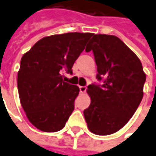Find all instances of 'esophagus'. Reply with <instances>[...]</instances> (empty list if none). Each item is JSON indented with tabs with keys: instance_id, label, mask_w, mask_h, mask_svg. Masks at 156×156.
I'll return each mask as SVG.
<instances>
[{
	"instance_id": "obj_1",
	"label": "esophagus",
	"mask_w": 156,
	"mask_h": 156,
	"mask_svg": "<svg viewBox=\"0 0 156 156\" xmlns=\"http://www.w3.org/2000/svg\"><path fill=\"white\" fill-rule=\"evenodd\" d=\"M79 91L80 93H85L87 91V87H82V86H79Z\"/></svg>"
}]
</instances>
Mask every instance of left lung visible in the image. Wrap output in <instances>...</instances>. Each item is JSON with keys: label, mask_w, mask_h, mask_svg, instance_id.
Wrapping results in <instances>:
<instances>
[{"label": "left lung", "mask_w": 156, "mask_h": 156, "mask_svg": "<svg viewBox=\"0 0 156 156\" xmlns=\"http://www.w3.org/2000/svg\"><path fill=\"white\" fill-rule=\"evenodd\" d=\"M86 51H93L96 78L104 81L87 87L91 98L84 111L87 128L99 136L113 134L127 124L141 103L146 74L138 57L117 36L94 35Z\"/></svg>", "instance_id": "8db88e82"}]
</instances>
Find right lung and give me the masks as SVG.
I'll return each mask as SVG.
<instances>
[{"label":"right lung","instance_id":"1","mask_svg":"<svg viewBox=\"0 0 156 156\" xmlns=\"http://www.w3.org/2000/svg\"><path fill=\"white\" fill-rule=\"evenodd\" d=\"M93 33H66L45 36L21 58L18 90L28 120L44 132L63 129L74 110L78 86L64 82L63 72L85 49Z\"/></svg>","mask_w":156,"mask_h":156}]
</instances>
